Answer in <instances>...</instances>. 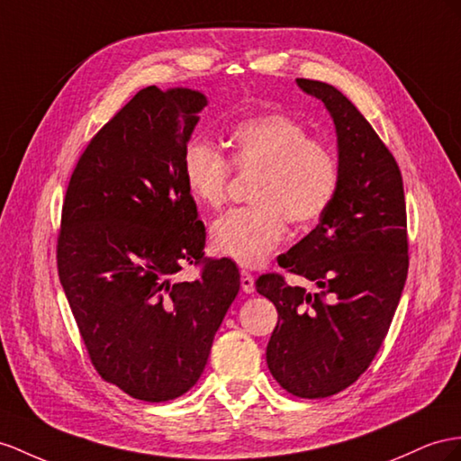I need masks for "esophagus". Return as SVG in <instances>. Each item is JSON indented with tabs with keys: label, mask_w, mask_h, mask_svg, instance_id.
Returning <instances> with one entry per match:
<instances>
[{
	"label": "esophagus",
	"mask_w": 461,
	"mask_h": 461,
	"mask_svg": "<svg viewBox=\"0 0 461 461\" xmlns=\"http://www.w3.org/2000/svg\"><path fill=\"white\" fill-rule=\"evenodd\" d=\"M241 288L245 294L255 292V278L249 270H241Z\"/></svg>",
	"instance_id": "1"
}]
</instances>
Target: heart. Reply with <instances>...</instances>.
I'll list each match as a JSON object with an SVG mask.
<instances>
[{
    "instance_id": "b5f03b06",
    "label": "heart",
    "mask_w": 461,
    "mask_h": 461,
    "mask_svg": "<svg viewBox=\"0 0 461 461\" xmlns=\"http://www.w3.org/2000/svg\"><path fill=\"white\" fill-rule=\"evenodd\" d=\"M228 140L231 162L206 140L188 141L183 179L198 204L218 210L228 200L233 167L258 175L249 194L253 206L230 210L210 228L216 253L257 267L285 238L286 220L305 226L325 214L339 186V163L285 113L245 116L230 128Z\"/></svg>"
}]
</instances>
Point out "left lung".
Instances as JSON below:
<instances>
[{
    "label": "left lung",
    "mask_w": 461,
    "mask_h": 461,
    "mask_svg": "<svg viewBox=\"0 0 461 461\" xmlns=\"http://www.w3.org/2000/svg\"><path fill=\"white\" fill-rule=\"evenodd\" d=\"M296 81L333 118L339 186L315 230L278 257L315 288L276 273L255 286L278 312L270 374L292 395L321 399L357 382L389 331L409 270L407 212L399 165L360 111L333 86Z\"/></svg>",
    "instance_id": "left-lung-1"
}]
</instances>
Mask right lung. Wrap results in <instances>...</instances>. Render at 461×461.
Instances as JSON below:
<instances>
[{"instance_id": "1", "label": "right lung", "mask_w": 461, "mask_h": 461, "mask_svg": "<svg viewBox=\"0 0 461 461\" xmlns=\"http://www.w3.org/2000/svg\"><path fill=\"white\" fill-rule=\"evenodd\" d=\"M208 104L200 91H138L93 136L69 179L58 276L89 358L130 397L163 403L204 372L240 292L231 258H204L206 230L183 151ZM203 263L193 283L173 281Z\"/></svg>"}]
</instances>
